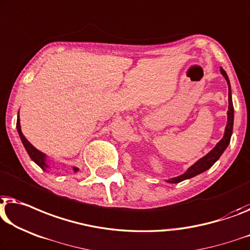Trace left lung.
Instances as JSON below:
<instances>
[{
    "instance_id": "1",
    "label": "left lung",
    "mask_w": 250,
    "mask_h": 250,
    "mask_svg": "<svg viewBox=\"0 0 250 250\" xmlns=\"http://www.w3.org/2000/svg\"><path fill=\"white\" fill-rule=\"evenodd\" d=\"M221 71L222 75L224 77V79L227 80L228 86H229V108H228V124L226 126V132H224V135L222 137V140L216 144L214 149H212L211 151L208 152V154L203 157L202 159H200L196 164H194L191 166L190 168L187 169V171L183 175H180L178 177H175V178H171L170 180H167L168 183L171 184H177L183 182L185 179H189L191 177H195L200 173L204 172L205 170H208L212 167L213 165L215 164L216 161L219 160V158L221 157V154L224 152V150L227 149V146H229L230 143V139H231V134H232V128H233V104H232V98H231V89H230V81L229 78L226 73V71L223 70L221 67L220 68Z\"/></svg>"
}]
</instances>
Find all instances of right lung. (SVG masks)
<instances>
[{
    "mask_svg": "<svg viewBox=\"0 0 250 250\" xmlns=\"http://www.w3.org/2000/svg\"><path fill=\"white\" fill-rule=\"evenodd\" d=\"M17 129H18V133H19V135H20L21 141H22V144H23L24 149H26V151L28 152L29 157L31 158V160H34L36 164H37L42 169L45 170L46 168H48V166H47V164H46V155L42 153V152L38 151L35 146H32L31 144L29 143V141L26 139V137H24L22 132H21L19 116H18V121H17ZM73 170H74V172H77L79 169L73 167Z\"/></svg>",
    "mask_w": 250,
    "mask_h": 250,
    "instance_id": "add662e5",
    "label": "right lung"
}]
</instances>
